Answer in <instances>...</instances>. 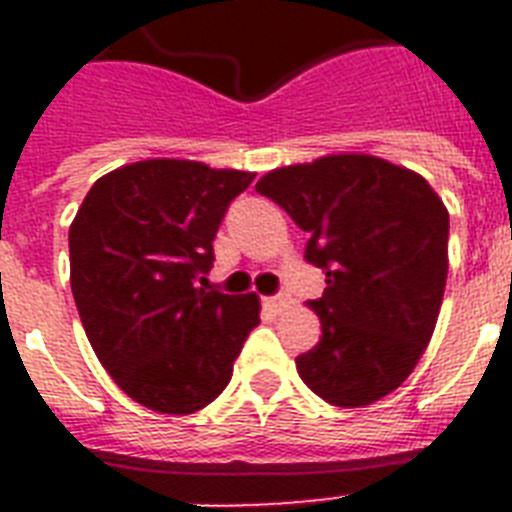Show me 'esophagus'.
Masks as SVG:
<instances>
[{
	"label": "esophagus",
	"mask_w": 512,
	"mask_h": 512,
	"mask_svg": "<svg viewBox=\"0 0 512 512\" xmlns=\"http://www.w3.org/2000/svg\"><path fill=\"white\" fill-rule=\"evenodd\" d=\"M263 305H265V308H268V311L281 313V311H287V308H289V297H284V295H279V297H265Z\"/></svg>",
	"instance_id": "34e87169"
}]
</instances>
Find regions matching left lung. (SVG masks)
<instances>
[{"label":"left lung","mask_w":512,"mask_h":512,"mask_svg":"<svg viewBox=\"0 0 512 512\" xmlns=\"http://www.w3.org/2000/svg\"><path fill=\"white\" fill-rule=\"evenodd\" d=\"M305 233V260L327 273L311 308L321 340L297 372L327 404L388 396L428 348L449 271V212L417 172L366 154L321 156L255 185Z\"/></svg>","instance_id":"8db88e82"}]
</instances>
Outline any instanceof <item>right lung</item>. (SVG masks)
Here are the masks:
<instances>
[{
	"instance_id": "add662e5",
	"label": "right lung",
	"mask_w": 512,
	"mask_h": 512,
	"mask_svg": "<svg viewBox=\"0 0 512 512\" xmlns=\"http://www.w3.org/2000/svg\"><path fill=\"white\" fill-rule=\"evenodd\" d=\"M252 180L146 159L100 177L71 223V292L87 340L116 385L154 412L215 401L260 324L257 295H223L204 279L225 209Z\"/></svg>"
}]
</instances>
